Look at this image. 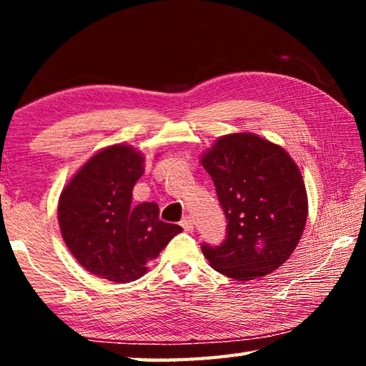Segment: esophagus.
Segmentation results:
<instances>
[{
	"label": "esophagus",
	"mask_w": 366,
	"mask_h": 366,
	"mask_svg": "<svg viewBox=\"0 0 366 366\" xmlns=\"http://www.w3.org/2000/svg\"><path fill=\"white\" fill-rule=\"evenodd\" d=\"M181 226H182L184 231L192 232V231H194V219H192L190 216H185V218H182V221H181Z\"/></svg>",
	"instance_id": "obj_1"
}]
</instances>
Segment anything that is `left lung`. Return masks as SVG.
Returning <instances> with one entry per match:
<instances>
[{
	"label": "left lung",
	"instance_id": "obj_1",
	"mask_svg": "<svg viewBox=\"0 0 366 366\" xmlns=\"http://www.w3.org/2000/svg\"><path fill=\"white\" fill-rule=\"evenodd\" d=\"M224 212L226 237L203 244L213 268L235 281L266 276L286 262L302 237L308 202L292 158L253 134L221 137L202 157Z\"/></svg>",
	"mask_w": 366,
	"mask_h": 366
}]
</instances>
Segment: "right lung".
Returning <instances> with one entry per match:
<instances>
[{"label":"right lung","instance_id":"obj_1","mask_svg":"<svg viewBox=\"0 0 366 366\" xmlns=\"http://www.w3.org/2000/svg\"><path fill=\"white\" fill-rule=\"evenodd\" d=\"M144 161L127 145L104 148L59 197L58 218L67 249L86 271L113 282L144 276L147 263L182 231L158 218L157 203L131 205Z\"/></svg>","mask_w":366,"mask_h":366}]
</instances>
